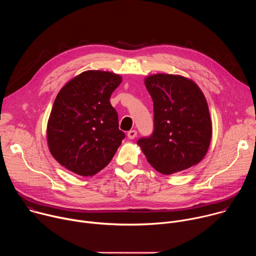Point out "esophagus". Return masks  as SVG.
Segmentation results:
<instances>
[{
  "label": "esophagus",
  "instance_id": "1",
  "mask_svg": "<svg viewBox=\"0 0 256 256\" xmlns=\"http://www.w3.org/2000/svg\"><path fill=\"white\" fill-rule=\"evenodd\" d=\"M136 134H138L136 130H130V132H128V138H130V140H132V138H134L136 136Z\"/></svg>",
  "mask_w": 256,
  "mask_h": 256
}]
</instances>
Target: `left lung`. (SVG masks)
Masks as SVG:
<instances>
[{
    "label": "left lung",
    "instance_id": "left-lung-1",
    "mask_svg": "<svg viewBox=\"0 0 256 256\" xmlns=\"http://www.w3.org/2000/svg\"><path fill=\"white\" fill-rule=\"evenodd\" d=\"M154 103V132L138 144L162 174L188 169L206 156L212 134L206 99L200 87L180 75L144 78Z\"/></svg>",
    "mask_w": 256,
    "mask_h": 256
}]
</instances>
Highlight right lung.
I'll return each mask as SVG.
<instances>
[{"mask_svg": "<svg viewBox=\"0 0 256 256\" xmlns=\"http://www.w3.org/2000/svg\"><path fill=\"white\" fill-rule=\"evenodd\" d=\"M122 78L112 72L85 70L58 92L48 122L52 157L81 176H93L114 158L124 138L110 96Z\"/></svg>", "mask_w": 256, "mask_h": 256, "instance_id": "add662e5", "label": "right lung"}]
</instances>
